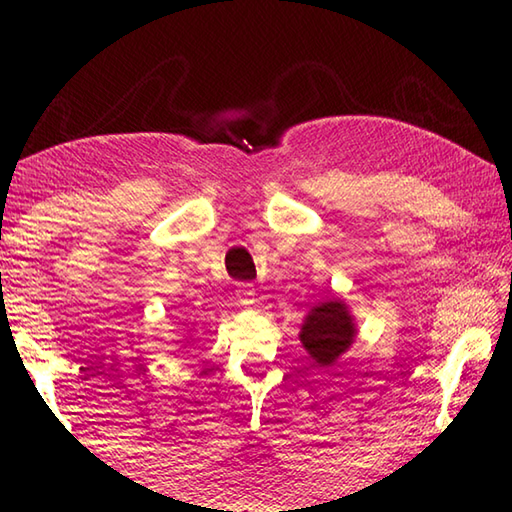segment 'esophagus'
Returning <instances> with one entry per match:
<instances>
[{
	"instance_id": "esophagus-1",
	"label": "esophagus",
	"mask_w": 512,
	"mask_h": 512,
	"mask_svg": "<svg viewBox=\"0 0 512 512\" xmlns=\"http://www.w3.org/2000/svg\"><path fill=\"white\" fill-rule=\"evenodd\" d=\"M237 299L242 306H253L255 303V288L250 284H242L237 288Z\"/></svg>"
}]
</instances>
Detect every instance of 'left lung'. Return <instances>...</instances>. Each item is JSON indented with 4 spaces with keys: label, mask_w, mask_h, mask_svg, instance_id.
<instances>
[{
    "label": "left lung",
    "mask_w": 512,
    "mask_h": 512,
    "mask_svg": "<svg viewBox=\"0 0 512 512\" xmlns=\"http://www.w3.org/2000/svg\"><path fill=\"white\" fill-rule=\"evenodd\" d=\"M358 325L341 297L312 306L301 323L299 341L319 367H332L356 341Z\"/></svg>",
    "instance_id": "obj_1"
}]
</instances>
